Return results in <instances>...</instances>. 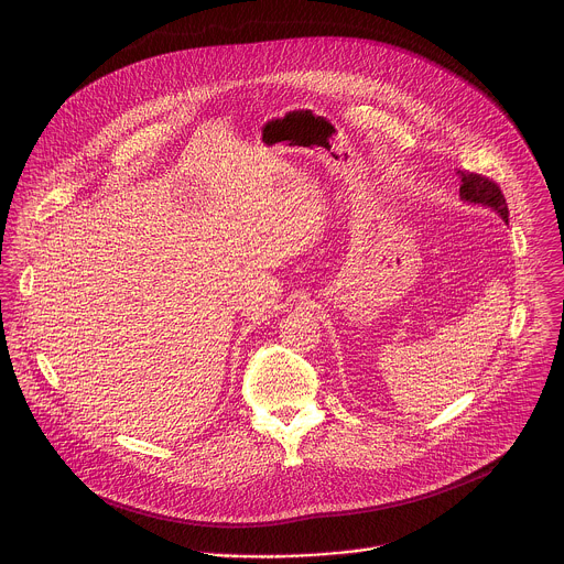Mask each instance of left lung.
Returning a JSON list of instances; mask_svg holds the SVG:
<instances>
[{"label":"left lung","mask_w":564,"mask_h":564,"mask_svg":"<svg viewBox=\"0 0 564 564\" xmlns=\"http://www.w3.org/2000/svg\"><path fill=\"white\" fill-rule=\"evenodd\" d=\"M460 173V197L471 204H482L492 208L506 224H508V204L506 197L499 188V184L480 173H469V171H458Z\"/></svg>","instance_id":"1"}]
</instances>
